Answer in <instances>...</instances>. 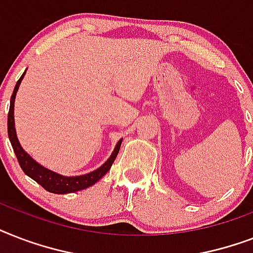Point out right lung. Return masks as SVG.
Masks as SVG:
<instances>
[{
  "label": "right lung",
  "instance_id": "add662e5",
  "mask_svg": "<svg viewBox=\"0 0 253 253\" xmlns=\"http://www.w3.org/2000/svg\"><path fill=\"white\" fill-rule=\"evenodd\" d=\"M26 73V72H25ZM25 73L22 75L21 79L17 81V85L14 87L13 94L10 98V109L9 114H7V134L13 150L17 155L18 163L23 172L29 177H31L34 181H37L38 184L42 185L43 188L49 193H55V194H67V193H75L83 189H86L91 185H94L99 178H102L107 173V170L111 168L115 158L119 152L121 144H122V139H119L114 151L111 152L110 158L107 159L106 162L103 163L99 168L94 169L93 172H89L86 174H81V176H63L60 173H56L51 170V169L45 168L37 163L23 148H22L21 143L18 140L17 131H15V123H14V102H15V95L19 89L21 81L25 77Z\"/></svg>",
  "mask_w": 253,
  "mask_h": 253
}]
</instances>
